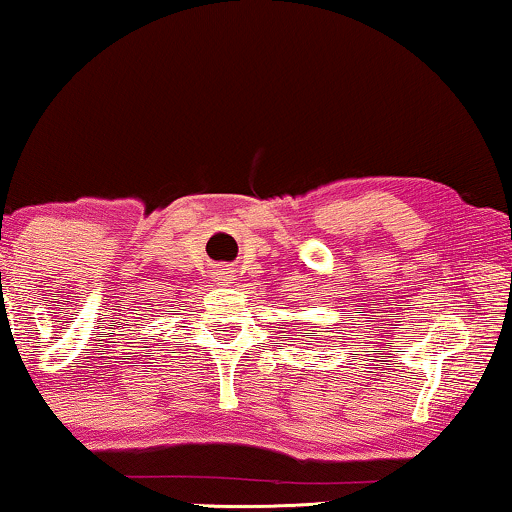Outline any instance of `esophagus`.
I'll return each instance as SVG.
<instances>
[{
	"mask_svg": "<svg viewBox=\"0 0 512 512\" xmlns=\"http://www.w3.org/2000/svg\"><path fill=\"white\" fill-rule=\"evenodd\" d=\"M229 278H231V274H229V271H226V269H222V271H219V281H222V286H224V283H226V281H229Z\"/></svg>",
	"mask_w": 512,
	"mask_h": 512,
	"instance_id": "1",
	"label": "esophagus"
}]
</instances>
